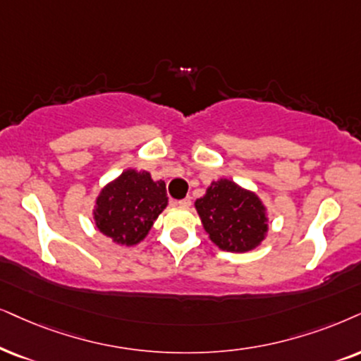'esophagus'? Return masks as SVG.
Returning <instances> with one entry per match:
<instances>
[{
    "label": "esophagus",
    "mask_w": 361,
    "mask_h": 361,
    "mask_svg": "<svg viewBox=\"0 0 361 361\" xmlns=\"http://www.w3.org/2000/svg\"><path fill=\"white\" fill-rule=\"evenodd\" d=\"M175 204H178V207H181V208H188L191 204V198L190 196H186V198L180 200V202H175Z\"/></svg>",
    "instance_id": "esophagus-1"
}]
</instances>
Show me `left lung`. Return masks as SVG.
I'll list each match as a JSON object with an SVG mask.
<instances>
[{
    "mask_svg": "<svg viewBox=\"0 0 361 361\" xmlns=\"http://www.w3.org/2000/svg\"><path fill=\"white\" fill-rule=\"evenodd\" d=\"M195 207L209 238L225 252H250L267 235V213L259 198L230 180L212 183Z\"/></svg>",
    "mask_w": 361,
    "mask_h": 361,
    "instance_id": "obj_1",
    "label": "left lung"
}]
</instances>
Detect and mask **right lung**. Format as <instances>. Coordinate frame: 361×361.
Masks as SVG:
<instances>
[{"label":"right lung","instance_id":"1","mask_svg":"<svg viewBox=\"0 0 361 361\" xmlns=\"http://www.w3.org/2000/svg\"><path fill=\"white\" fill-rule=\"evenodd\" d=\"M168 204L165 181L147 171L126 170L103 188L94 207L98 230L120 245H136Z\"/></svg>","mask_w":361,"mask_h":361}]
</instances>
